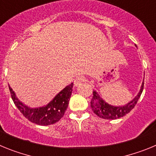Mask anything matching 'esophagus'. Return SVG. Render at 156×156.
Returning a JSON list of instances; mask_svg holds the SVG:
<instances>
[{
    "label": "esophagus",
    "mask_w": 156,
    "mask_h": 156,
    "mask_svg": "<svg viewBox=\"0 0 156 156\" xmlns=\"http://www.w3.org/2000/svg\"><path fill=\"white\" fill-rule=\"evenodd\" d=\"M85 80H86V79H85V77L83 76L76 77L75 79V80H74V85H75L76 87L80 86L81 83H82L83 82H84Z\"/></svg>",
    "instance_id": "obj_1"
}]
</instances>
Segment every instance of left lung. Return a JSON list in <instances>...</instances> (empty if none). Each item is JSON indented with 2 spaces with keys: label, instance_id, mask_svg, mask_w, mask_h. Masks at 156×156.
I'll list each match as a JSON object with an SVG mask.
<instances>
[{
  "label": "left lung",
  "instance_id": "left-lung-1",
  "mask_svg": "<svg viewBox=\"0 0 156 156\" xmlns=\"http://www.w3.org/2000/svg\"><path fill=\"white\" fill-rule=\"evenodd\" d=\"M144 89V83H142L140 90L138 94L130 102L124 106H112L111 105H108L106 103L104 100L101 99V98L99 97V94L93 90V98L90 102V107H91L92 111L94 113L96 114L98 117L102 118L105 119H116L120 117L124 116L129 112L131 111L134 106L137 104V101L140 98L141 93Z\"/></svg>",
  "mask_w": 156,
  "mask_h": 156
}]
</instances>
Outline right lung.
Wrapping results in <instances>:
<instances>
[{"instance_id":"add662e5","label":"right lung","mask_w":156,"mask_h":156,"mask_svg":"<svg viewBox=\"0 0 156 156\" xmlns=\"http://www.w3.org/2000/svg\"><path fill=\"white\" fill-rule=\"evenodd\" d=\"M73 83L65 87L48 105L37 108H30L19 101L16 94L9 86L11 97L21 113L30 122L41 126L54 124L62 119L68 107Z\"/></svg>"}]
</instances>
